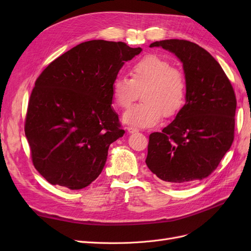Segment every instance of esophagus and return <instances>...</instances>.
<instances>
[{"mask_svg": "<svg viewBox=\"0 0 251 251\" xmlns=\"http://www.w3.org/2000/svg\"><path fill=\"white\" fill-rule=\"evenodd\" d=\"M127 132L133 134V133L138 132V130H137V128H136V127H133V126H127Z\"/></svg>", "mask_w": 251, "mask_h": 251, "instance_id": "1", "label": "esophagus"}]
</instances>
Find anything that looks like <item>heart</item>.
I'll return each instance as SVG.
<instances>
[{
    "label": "heart",
    "mask_w": 251,
    "mask_h": 251,
    "mask_svg": "<svg viewBox=\"0 0 251 251\" xmlns=\"http://www.w3.org/2000/svg\"><path fill=\"white\" fill-rule=\"evenodd\" d=\"M130 79L114 80L112 94L118 107L126 109L139 98L142 101L126 111L124 121L136 127L157 125L161 117H174L182 109L186 96L184 74L160 56L150 54L130 68Z\"/></svg>",
    "instance_id": "1"
}]
</instances>
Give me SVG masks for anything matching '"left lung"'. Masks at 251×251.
I'll use <instances>...</instances> for the list:
<instances>
[{"label":"left lung","instance_id":"left-lung-1","mask_svg":"<svg viewBox=\"0 0 251 251\" xmlns=\"http://www.w3.org/2000/svg\"><path fill=\"white\" fill-rule=\"evenodd\" d=\"M183 64L186 102L162 132L149 137L146 163L163 181L185 184L214 172L234 138L237 98L222 67L199 45L185 40L155 42Z\"/></svg>","mask_w":251,"mask_h":251}]
</instances>
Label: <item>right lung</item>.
Masks as SVG:
<instances>
[{
    "label": "right lung",
    "mask_w": 251,
    "mask_h": 251,
    "mask_svg": "<svg viewBox=\"0 0 251 251\" xmlns=\"http://www.w3.org/2000/svg\"><path fill=\"white\" fill-rule=\"evenodd\" d=\"M141 48L123 42L81 43L35 80L25 119L32 163L52 185L80 189L100 176L110 144L123 137L112 85Z\"/></svg>",
    "instance_id": "1"
}]
</instances>
